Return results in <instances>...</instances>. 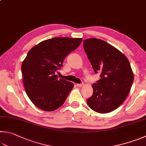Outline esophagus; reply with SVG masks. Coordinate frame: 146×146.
Here are the masks:
<instances>
[{
    "mask_svg": "<svg viewBox=\"0 0 146 146\" xmlns=\"http://www.w3.org/2000/svg\"><path fill=\"white\" fill-rule=\"evenodd\" d=\"M84 86V84H76V86L77 87H82Z\"/></svg>",
    "mask_w": 146,
    "mask_h": 146,
    "instance_id": "esophagus-1",
    "label": "esophagus"
}]
</instances>
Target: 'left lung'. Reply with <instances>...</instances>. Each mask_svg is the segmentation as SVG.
Returning a JSON list of instances; mask_svg holds the SVG:
<instances>
[{"label": "left lung", "mask_w": 146, "mask_h": 146, "mask_svg": "<svg viewBox=\"0 0 146 146\" xmlns=\"http://www.w3.org/2000/svg\"><path fill=\"white\" fill-rule=\"evenodd\" d=\"M84 48L94 72L100 79L92 84L93 94L87 100L95 112L108 113L118 108L128 96L133 82V73L123 53L107 42L86 39Z\"/></svg>", "instance_id": "obj_1"}]
</instances>
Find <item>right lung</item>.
I'll return each instance as SVG.
<instances>
[{
    "label": "right lung",
    "instance_id": "add662e5",
    "mask_svg": "<svg viewBox=\"0 0 146 146\" xmlns=\"http://www.w3.org/2000/svg\"><path fill=\"white\" fill-rule=\"evenodd\" d=\"M82 38H54L29 50L22 64L25 92L34 105L52 112L64 104L73 84L57 77L66 57L77 48Z\"/></svg>",
    "mask_w": 146,
    "mask_h": 146
}]
</instances>
